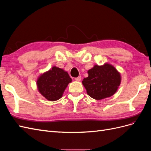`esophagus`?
<instances>
[{
    "label": "esophagus",
    "mask_w": 151,
    "mask_h": 151,
    "mask_svg": "<svg viewBox=\"0 0 151 151\" xmlns=\"http://www.w3.org/2000/svg\"><path fill=\"white\" fill-rule=\"evenodd\" d=\"M75 80H76V81H77V82L80 81L81 80V76H79V77H76V78H75Z\"/></svg>",
    "instance_id": "34e87169"
}]
</instances>
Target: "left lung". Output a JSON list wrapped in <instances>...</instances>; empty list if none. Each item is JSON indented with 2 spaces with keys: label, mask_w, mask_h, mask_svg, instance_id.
Returning <instances> with one entry per match:
<instances>
[{
  "label": "left lung",
  "mask_w": 151,
  "mask_h": 151,
  "mask_svg": "<svg viewBox=\"0 0 151 151\" xmlns=\"http://www.w3.org/2000/svg\"><path fill=\"white\" fill-rule=\"evenodd\" d=\"M88 77L82 81L90 97L101 100L111 97L117 91L120 85V73L110 63L102 65H95L88 70Z\"/></svg>",
  "instance_id": "obj_1"
}]
</instances>
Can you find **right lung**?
Returning <instances> with one entry per match:
<instances>
[{
    "label": "right lung",
    "mask_w": 151,
    "mask_h": 151,
    "mask_svg": "<svg viewBox=\"0 0 151 151\" xmlns=\"http://www.w3.org/2000/svg\"><path fill=\"white\" fill-rule=\"evenodd\" d=\"M68 72L56 66L41 74L36 81L38 92L48 101L60 99L68 84L72 82Z\"/></svg>",
    "instance_id": "add662e5"
}]
</instances>
